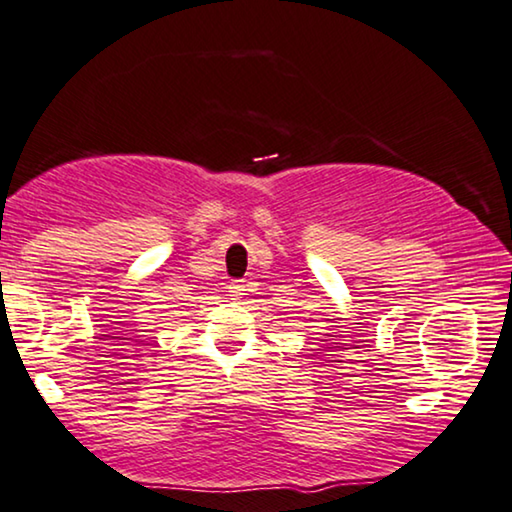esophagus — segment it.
<instances>
[{"label": "esophagus", "mask_w": 512, "mask_h": 512, "mask_svg": "<svg viewBox=\"0 0 512 512\" xmlns=\"http://www.w3.org/2000/svg\"><path fill=\"white\" fill-rule=\"evenodd\" d=\"M227 294H229V299L239 301L243 294H246V285H243L241 280H234V283L227 285Z\"/></svg>", "instance_id": "esophagus-1"}]
</instances>
